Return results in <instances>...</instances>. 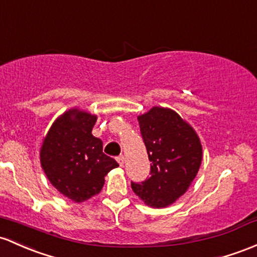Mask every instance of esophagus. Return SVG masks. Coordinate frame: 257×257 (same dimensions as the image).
Segmentation results:
<instances>
[{
    "mask_svg": "<svg viewBox=\"0 0 257 257\" xmlns=\"http://www.w3.org/2000/svg\"><path fill=\"white\" fill-rule=\"evenodd\" d=\"M124 161H125V159H124V156H118L117 157V162L119 163L120 167H123V166H124Z\"/></svg>",
    "mask_w": 257,
    "mask_h": 257,
    "instance_id": "1",
    "label": "esophagus"
}]
</instances>
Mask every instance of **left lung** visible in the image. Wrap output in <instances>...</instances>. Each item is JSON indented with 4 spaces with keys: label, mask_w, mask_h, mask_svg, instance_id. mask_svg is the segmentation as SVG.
<instances>
[{
    "label": "left lung",
    "mask_w": 257,
    "mask_h": 257,
    "mask_svg": "<svg viewBox=\"0 0 257 257\" xmlns=\"http://www.w3.org/2000/svg\"><path fill=\"white\" fill-rule=\"evenodd\" d=\"M151 161V176L132 189L145 205L171 206L187 193L202 161V145L195 129L173 109L155 106L138 115Z\"/></svg>",
    "instance_id": "left-lung-1"
}]
</instances>
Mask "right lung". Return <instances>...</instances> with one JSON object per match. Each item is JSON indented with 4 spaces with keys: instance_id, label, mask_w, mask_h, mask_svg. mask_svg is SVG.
I'll list each match as a JSON object with an SVG mask.
<instances>
[{
    "instance_id": "add662e5",
    "label": "right lung",
    "mask_w": 257,
    "mask_h": 257,
    "mask_svg": "<svg viewBox=\"0 0 257 257\" xmlns=\"http://www.w3.org/2000/svg\"><path fill=\"white\" fill-rule=\"evenodd\" d=\"M96 120V114L73 107L56 118L42 139V170L51 184L74 202L97 195L107 173L119 166L92 135Z\"/></svg>"
}]
</instances>
